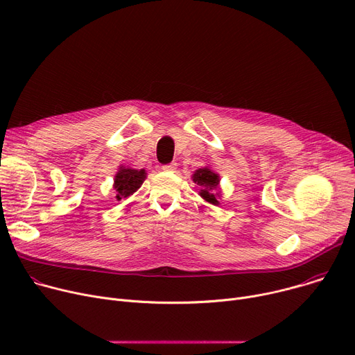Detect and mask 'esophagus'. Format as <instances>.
Here are the masks:
<instances>
[{
	"instance_id": "1",
	"label": "esophagus",
	"mask_w": 355,
	"mask_h": 355,
	"mask_svg": "<svg viewBox=\"0 0 355 355\" xmlns=\"http://www.w3.org/2000/svg\"><path fill=\"white\" fill-rule=\"evenodd\" d=\"M162 170H164V171H170V173H173V171H175V170H177V164H175V162L166 164V165H164V166H162Z\"/></svg>"
}]
</instances>
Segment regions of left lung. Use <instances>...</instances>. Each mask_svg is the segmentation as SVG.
Instances as JSON below:
<instances>
[{"instance_id":"left-lung-1","label":"left lung","mask_w":355,"mask_h":355,"mask_svg":"<svg viewBox=\"0 0 355 355\" xmlns=\"http://www.w3.org/2000/svg\"><path fill=\"white\" fill-rule=\"evenodd\" d=\"M193 181L197 182V185H200L201 187V191H200V196L211 202V204H218L217 201V197L218 194H214V191L217 190V185H218V175L216 173H213L211 170H209V168H200V170H197L193 175Z\"/></svg>"}]
</instances>
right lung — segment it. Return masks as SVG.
<instances>
[{
	"mask_svg": "<svg viewBox=\"0 0 355 355\" xmlns=\"http://www.w3.org/2000/svg\"><path fill=\"white\" fill-rule=\"evenodd\" d=\"M144 170H132V168H121L115 177V194L116 198H125L132 196L145 180Z\"/></svg>",
	"mask_w": 355,
	"mask_h": 355,
	"instance_id": "1",
	"label": "right lung"
}]
</instances>
